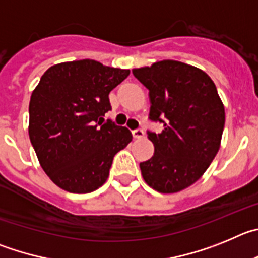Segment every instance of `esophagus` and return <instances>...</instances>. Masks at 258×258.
<instances>
[{"label": "esophagus", "mask_w": 258, "mask_h": 258, "mask_svg": "<svg viewBox=\"0 0 258 258\" xmlns=\"http://www.w3.org/2000/svg\"><path fill=\"white\" fill-rule=\"evenodd\" d=\"M132 135H134L135 139H141L144 138V135H145V132H144L143 128H136L132 131Z\"/></svg>", "instance_id": "obj_1"}]
</instances>
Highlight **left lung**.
Instances as JSON below:
<instances>
[{"label": "left lung", "mask_w": 258, "mask_h": 258, "mask_svg": "<svg viewBox=\"0 0 258 258\" xmlns=\"http://www.w3.org/2000/svg\"><path fill=\"white\" fill-rule=\"evenodd\" d=\"M149 90V119L162 132L148 131L155 153L141 162L145 182L159 192L194 184L220 149L225 109L213 81L196 67L175 60L132 71Z\"/></svg>", "instance_id": "obj_1"}]
</instances>
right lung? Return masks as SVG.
Listing matches in <instances>:
<instances>
[{
    "mask_svg": "<svg viewBox=\"0 0 258 258\" xmlns=\"http://www.w3.org/2000/svg\"><path fill=\"white\" fill-rule=\"evenodd\" d=\"M130 71L95 60L61 62L45 72L29 103V139L48 177L86 194L106 181L114 155L128 145V128L104 120L109 94Z\"/></svg>",
    "mask_w": 258,
    "mask_h": 258,
    "instance_id": "right-lung-1",
    "label": "right lung"
}]
</instances>
